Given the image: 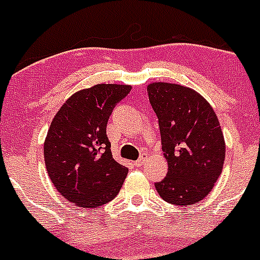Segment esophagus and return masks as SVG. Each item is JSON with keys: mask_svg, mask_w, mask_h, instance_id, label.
I'll return each instance as SVG.
<instances>
[{"mask_svg": "<svg viewBox=\"0 0 260 260\" xmlns=\"http://www.w3.org/2000/svg\"><path fill=\"white\" fill-rule=\"evenodd\" d=\"M143 162H145V157H143V156H142V157L138 158L137 161H135V164H133V165L137 166V168H140V166L143 165Z\"/></svg>", "mask_w": 260, "mask_h": 260, "instance_id": "esophagus-1", "label": "esophagus"}]
</instances>
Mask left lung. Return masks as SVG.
Instances as JSON below:
<instances>
[{
	"label": "left lung",
	"mask_w": 260,
	"mask_h": 260,
	"mask_svg": "<svg viewBox=\"0 0 260 260\" xmlns=\"http://www.w3.org/2000/svg\"><path fill=\"white\" fill-rule=\"evenodd\" d=\"M147 92L169 165L156 190L171 205H196L208 196L223 168L225 140L217 115L205 98L181 85L153 82Z\"/></svg>",
	"instance_id": "left-lung-1"
}]
</instances>
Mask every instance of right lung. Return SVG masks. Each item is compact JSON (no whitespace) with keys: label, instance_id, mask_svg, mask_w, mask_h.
<instances>
[{"label":"right lung","instance_id":"1","mask_svg":"<svg viewBox=\"0 0 260 260\" xmlns=\"http://www.w3.org/2000/svg\"><path fill=\"white\" fill-rule=\"evenodd\" d=\"M129 85L100 84L72 95L50 123L44 142L48 175L67 201L96 208L119 193L128 169L113 158L107 124Z\"/></svg>","mask_w":260,"mask_h":260}]
</instances>
